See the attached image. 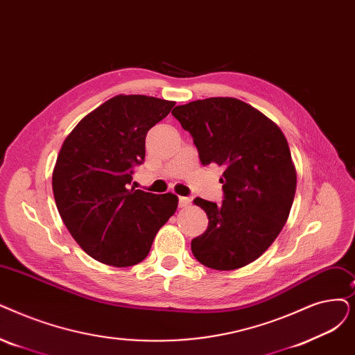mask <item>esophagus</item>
<instances>
[{
    "instance_id": "34e87169",
    "label": "esophagus",
    "mask_w": 355,
    "mask_h": 355,
    "mask_svg": "<svg viewBox=\"0 0 355 355\" xmlns=\"http://www.w3.org/2000/svg\"><path fill=\"white\" fill-rule=\"evenodd\" d=\"M191 205L190 197H180V207H189Z\"/></svg>"
}]
</instances>
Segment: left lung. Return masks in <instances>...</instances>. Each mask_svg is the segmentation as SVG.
Masks as SVG:
<instances>
[{
	"mask_svg": "<svg viewBox=\"0 0 355 355\" xmlns=\"http://www.w3.org/2000/svg\"><path fill=\"white\" fill-rule=\"evenodd\" d=\"M173 116L190 132L203 165L223 166L222 205L194 198L209 226L191 241L198 263L236 270L263 255L286 225L296 194V168L286 136L252 105L210 97L177 105Z\"/></svg>",
	"mask_w": 355,
	"mask_h": 355,
	"instance_id": "1",
	"label": "left lung"
}]
</instances>
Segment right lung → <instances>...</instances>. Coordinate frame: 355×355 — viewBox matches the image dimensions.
Instances as JSON below:
<instances>
[{"label":"right lung","instance_id":"right-lung-1","mask_svg":"<svg viewBox=\"0 0 355 355\" xmlns=\"http://www.w3.org/2000/svg\"><path fill=\"white\" fill-rule=\"evenodd\" d=\"M175 101L119 94L88 113L58 153L52 189L72 238L94 259L113 267L141 263L178 197L129 189L133 166L145 159L148 130Z\"/></svg>","mask_w":355,"mask_h":355}]
</instances>
